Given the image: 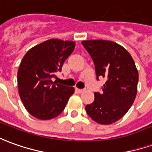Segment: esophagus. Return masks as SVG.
<instances>
[{
    "label": "esophagus",
    "instance_id": "1",
    "mask_svg": "<svg viewBox=\"0 0 152 152\" xmlns=\"http://www.w3.org/2000/svg\"><path fill=\"white\" fill-rule=\"evenodd\" d=\"M76 92H78V93H82V92L84 91V90H81V89H77V88H76Z\"/></svg>",
    "mask_w": 152,
    "mask_h": 152
}]
</instances>
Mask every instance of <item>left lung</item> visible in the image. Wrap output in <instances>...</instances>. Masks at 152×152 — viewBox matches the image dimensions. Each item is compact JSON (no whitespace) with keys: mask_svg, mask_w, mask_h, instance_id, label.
<instances>
[{"mask_svg":"<svg viewBox=\"0 0 152 152\" xmlns=\"http://www.w3.org/2000/svg\"><path fill=\"white\" fill-rule=\"evenodd\" d=\"M81 43L94 61L96 79H106L101 93L94 92V100L86 106V111L98 124H113L125 115L136 98L138 72L135 62L124 47L112 41Z\"/></svg>","mask_w":152,"mask_h":152,"instance_id":"1","label":"left lung"}]
</instances>
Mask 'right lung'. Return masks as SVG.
I'll use <instances>...</instances> for the list:
<instances>
[{
    "mask_svg": "<svg viewBox=\"0 0 152 152\" xmlns=\"http://www.w3.org/2000/svg\"><path fill=\"white\" fill-rule=\"evenodd\" d=\"M75 42L49 39L27 52L17 73L19 94L34 117L48 120L64 110L74 88L53 81L75 48Z\"/></svg>",
    "mask_w": 152,
    "mask_h": 152,
    "instance_id": "obj_1",
    "label": "right lung"
}]
</instances>
